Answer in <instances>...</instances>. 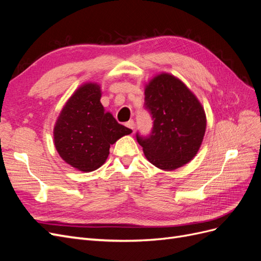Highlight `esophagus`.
I'll list each match as a JSON object with an SVG mask.
<instances>
[{
    "label": "esophagus",
    "mask_w": 261,
    "mask_h": 261,
    "mask_svg": "<svg viewBox=\"0 0 261 261\" xmlns=\"http://www.w3.org/2000/svg\"><path fill=\"white\" fill-rule=\"evenodd\" d=\"M125 125L127 126L128 128H130V129H134V126H135V123H134V121H133V120H130V121H128L127 123H126Z\"/></svg>",
    "instance_id": "esophagus-1"
}]
</instances>
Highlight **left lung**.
<instances>
[{"label":"left lung","mask_w":261,"mask_h":261,"mask_svg":"<svg viewBox=\"0 0 261 261\" xmlns=\"http://www.w3.org/2000/svg\"><path fill=\"white\" fill-rule=\"evenodd\" d=\"M145 109L153 120L147 137L137 133L148 161L164 171L183 167L198 152L206 132L204 110L186 85L171 74L153 77L145 88Z\"/></svg>","instance_id":"left-lung-1"}]
</instances>
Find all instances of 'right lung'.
Here are the masks:
<instances>
[{
	"instance_id": "obj_1",
	"label": "right lung",
	"mask_w": 261,
	"mask_h": 261,
	"mask_svg": "<svg viewBox=\"0 0 261 261\" xmlns=\"http://www.w3.org/2000/svg\"><path fill=\"white\" fill-rule=\"evenodd\" d=\"M100 99L98 84L82 85L67 100L54 126V145L60 156L82 172L99 169L108 159L110 145L132 133L105 111Z\"/></svg>"
}]
</instances>
